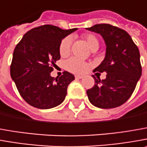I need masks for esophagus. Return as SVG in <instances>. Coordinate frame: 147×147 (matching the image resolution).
I'll use <instances>...</instances> for the list:
<instances>
[{
    "mask_svg": "<svg viewBox=\"0 0 147 147\" xmlns=\"http://www.w3.org/2000/svg\"><path fill=\"white\" fill-rule=\"evenodd\" d=\"M75 77H76V79H82L84 76H81V75H76Z\"/></svg>",
    "mask_w": 147,
    "mask_h": 147,
    "instance_id": "1",
    "label": "esophagus"
}]
</instances>
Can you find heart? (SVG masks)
<instances>
[{
    "mask_svg": "<svg viewBox=\"0 0 147 147\" xmlns=\"http://www.w3.org/2000/svg\"><path fill=\"white\" fill-rule=\"evenodd\" d=\"M84 40L87 43L88 46L92 50L97 49L98 48L99 42L98 38L93 35V34H86L83 36ZM71 36H67L62 40L59 45V53L62 57H66L70 53L71 49ZM65 67L67 70L69 71L73 72V73H83L89 67V64L83 60H80L77 58H71L66 62Z\"/></svg>",
    "mask_w": 147,
    "mask_h": 147,
    "instance_id": "heart-1",
    "label": "heart"
}]
</instances>
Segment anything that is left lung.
<instances>
[{"instance_id":"1","label":"left lung","mask_w":147,"mask_h":147,"mask_svg":"<svg viewBox=\"0 0 147 147\" xmlns=\"http://www.w3.org/2000/svg\"><path fill=\"white\" fill-rule=\"evenodd\" d=\"M87 29L101 34L107 45L106 57L94 70L107 72V77L101 80L93 76L95 84L86 92L89 102L102 109L119 107L131 97L142 76L139 49L121 28L101 23Z\"/></svg>"}]
</instances>
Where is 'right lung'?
Returning <instances> with one entry per match:
<instances>
[{
  "label": "right lung",
  "instance_id": "1",
  "mask_svg": "<svg viewBox=\"0 0 147 147\" xmlns=\"http://www.w3.org/2000/svg\"><path fill=\"white\" fill-rule=\"evenodd\" d=\"M76 28L63 30L51 24L34 28L26 33L13 50L10 76L25 102L36 108H53L61 104L69 84L75 80L64 71L60 77L50 76L60 59L62 39Z\"/></svg>",
  "mask_w": 147,
  "mask_h": 147
}]
</instances>
